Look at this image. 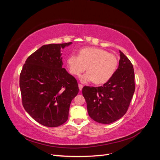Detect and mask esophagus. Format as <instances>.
<instances>
[{"label":"esophagus","mask_w":160,"mask_h":160,"mask_svg":"<svg viewBox=\"0 0 160 160\" xmlns=\"http://www.w3.org/2000/svg\"><path fill=\"white\" fill-rule=\"evenodd\" d=\"M83 85L80 84V83H79V89L80 91L82 90V89H83Z\"/></svg>","instance_id":"34e87169"}]
</instances>
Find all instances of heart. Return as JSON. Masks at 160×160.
Segmentation results:
<instances>
[{"instance_id":"b5f03b06","label":"heart","mask_w":160,"mask_h":160,"mask_svg":"<svg viewBox=\"0 0 160 160\" xmlns=\"http://www.w3.org/2000/svg\"><path fill=\"white\" fill-rule=\"evenodd\" d=\"M67 63L71 74L79 76L83 83L93 81L95 84H103L113 76L118 69L119 59L113 53L95 47H86L80 50L79 55L71 54Z\"/></svg>"}]
</instances>
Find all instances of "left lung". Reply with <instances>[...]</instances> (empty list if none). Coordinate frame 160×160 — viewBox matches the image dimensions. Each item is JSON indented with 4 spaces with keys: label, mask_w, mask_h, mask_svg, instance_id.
<instances>
[{
    "label": "left lung",
    "mask_w": 160,
    "mask_h": 160,
    "mask_svg": "<svg viewBox=\"0 0 160 160\" xmlns=\"http://www.w3.org/2000/svg\"><path fill=\"white\" fill-rule=\"evenodd\" d=\"M119 67L113 76L103 86H85L82 93L89 115L95 122L109 124L127 112L135 91L133 65L119 51Z\"/></svg>",
    "instance_id": "obj_1"
}]
</instances>
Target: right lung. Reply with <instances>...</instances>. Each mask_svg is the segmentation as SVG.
<instances>
[{
    "label": "right lung",
    "mask_w": 160,
    "mask_h": 160,
    "mask_svg": "<svg viewBox=\"0 0 160 160\" xmlns=\"http://www.w3.org/2000/svg\"><path fill=\"white\" fill-rule=\"evenodd\" d=\"M72 44L45 45L27 58L20 75L22 103L36 122L55 128L68 119L71 101L79 93L75 77L62 68L61 49Z\"/></svg>",
    "instance_id": "right-lung-1"
}]
</instances>
